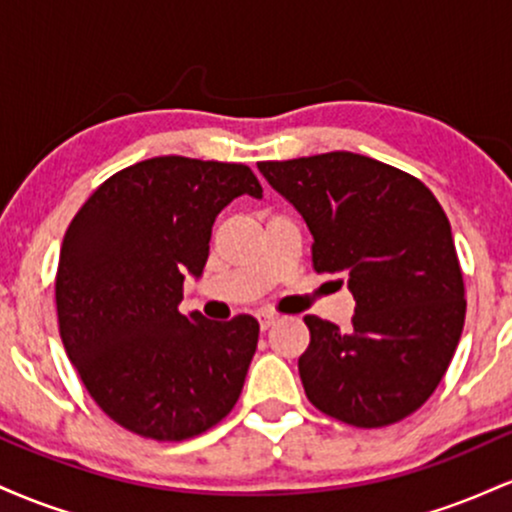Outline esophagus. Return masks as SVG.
<instances>
[{
  "label": "esophagus",
  "instance_id": "obj_1",
  "mask_svg": "<svg viewBox=\"0 0 512 512\" xmlns=\"http://www.w3.org/2000/svg\"><path fill=\"white\" fill-rule=\"evenodd\" d=\"M257 320H260V327L262 330H269V327L276 322V315L274 313H267V310H262V313H257Z\"/></svg>",
  "mask_w": 512,
  "mask_h": 512
}]
</instances>
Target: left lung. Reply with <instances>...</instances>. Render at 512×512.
Returning <instances> with one entry per match:
<instances>
[{
    "instance_id": "1",
    "label": "left lung",
    "mask_w": 512,
    "mask_h": 512,
    "mask_svg": "<svg viewBox=\"0 0 512 512\" xmlns=\"http://www.w3.org/2000/svg\"><path fill=\"white\" fill-rule=\"evenodd\" d=\"M257 168L303 216L315 272L342 274L356 301L349 332L303 317L305 395L358 428L402 421L443 380L467 310L443 207L421 180L351 151Z\"/></svg>"
}]
</instances>
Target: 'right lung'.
<instances>
[{
  "label": "right lung",
  "instance_id": "1",
  "mask_svg": "<svg viewBox=\"0 0 512 512\" xmlns=\"http://www.w3.org/2000/svg\"><path fill=\"white\" fill-rule=\"evenodd\" d=\"M240 195L262 199L243 163L156 156L108 178L64 233L55 298L69 361L115 424L185 440L236 407L260 325L180 313L211 226Z\"/></svg>",
  "mask_w": 512,
  "mask_h": 512
}]
</instances>
